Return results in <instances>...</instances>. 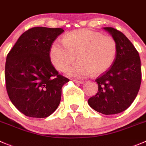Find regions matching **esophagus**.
<instances>
[{"mask_svg": "<svg viewBox=\"0 0 146 146\" xmlns=\"http://www.w3.org/2000/svg\"><path fill=\"white\" fill-rule=\"evenodd\" d=\"M73 81L74 82V83H78V84H82V83H84V81H83V80H73Z\"/></svg>", "mask_w": 146, "mask_h": 146, "instance_id": "1", "label": "esophagus"}]
</instances>
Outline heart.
<instances>
[{"label": "heart", "mask_w": 146, "mask_h": 146, "mask_svg": "<svg viewBox=\"0 0 146 146\" xmlns=\"http://www.w3.org/2000/svg\"><path fill=\"white\" fill-rule=\"evenodd\" d=\"M118 43L110 35L90 29H80L66 34L63 43L55 41L50 48V58L61 72L74 61L67 74L73 78H84L92 73L98 76L107 71L115 62Z\"/></svg>", "instance_id": "heart-1"}]
</instances>
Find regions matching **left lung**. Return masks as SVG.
Masks as SVG:
<instances>
[{"mask_svg":"<svg viewBox=\"0 0 146 146\" xmlns=\"http://www.w3.org/2000/svg\"><path fill=\"white\" fill-rule=\"evenodd\" d=\"M118 43V54L108 70L96 78L98 90L88 100L97 112L113 115L125 111L136 98L141 83L139 54L133 43L121 31L104 28Z\"/></svg>","mask_w":146,"mask_h":146,"instance_id":"8db88e82","label":"left lung"}]
</instances>
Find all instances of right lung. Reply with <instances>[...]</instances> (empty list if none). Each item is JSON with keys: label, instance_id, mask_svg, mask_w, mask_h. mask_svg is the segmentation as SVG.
I'll use <instances>...</instances> for the list:
<instances>
[{"label": "right lung", "instance_id": "add662e5", "mask_svg": "<svg viewBox=\"0 0 146 146\" xmlns=\"http://www.w3.org/2000/svg\"><path fill=\"white\" fill-rule=\"evenodd\" d=\"M63 28L34 27L24 32L7 55L5 86L9 98L24 115L46 118L56 110L69 79L51 63L50 48Z\"/></svg>", "mask_w": 146, "mask_h": 146}]
</instances>
